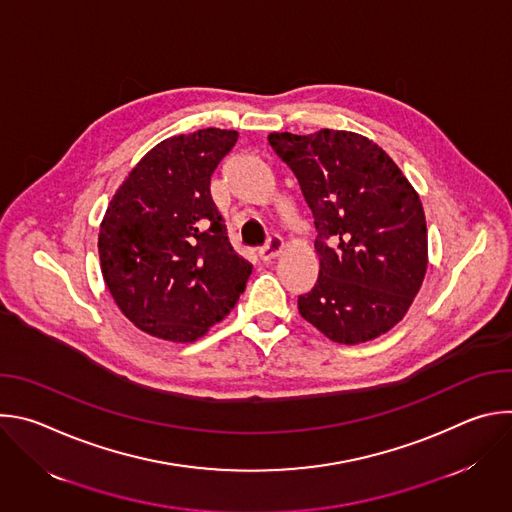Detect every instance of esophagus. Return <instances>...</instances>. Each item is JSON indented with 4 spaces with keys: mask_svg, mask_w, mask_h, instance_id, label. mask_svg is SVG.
I'll return each instance as SVG.
<instances>
[{
    "mask_svg": "<svg viewBox=\"0 0 512 512\" xmlns=\"http://www.w3.org/2000/svg\"><path fill=\"white\" fill-rule=\"evenodd\" d=\"M281 249H283V239H281L279 235H271V237L267 239V243L261 247L259 257H261L263 261H271V259H275V257L281 253Z\"/></svg>",
    "mask_w": 512,
    "mask_h": 512,
    "instance_id": "esophagus-1",
    "label": "esophagus"
}]
</instances>
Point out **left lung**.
Instances as JSON below:
<instances>
[{
	"label": "left lung",
	"mask_w": 512,
	"mask_h": 512,
	"mask_svg": "<svg viewBox=\"0 0 512 512\" xmlns=\"http://www.w3.org/2000/svg\"><path fill=\"white\" fill-rule=\"evenodd\" d=\"M312 210L320 275L298 298L304 320L340 344L389 332L407 314L427 269L421 200L369 137L320 129L269 133Z\"/></svg>",
	"instance_id": "obj_1"
}]
</instances>
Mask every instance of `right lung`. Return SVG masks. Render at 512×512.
Instances as JSON below:
<instances>
[{"label": "right lung", "instance_id": "obj_1", "mask_svg": "<svg viewBox=\"0 0 512 512\" xmlns=\"http://www.w3.org/2000/svg\"><path fill=\"white\" fill-rule=\"evenodd\" d=\"M239 133L198 129L164 139L115 192L99 231L103 279L143 332L194 342L245 291L253 265L229 243L210 176Z\"/></svg>", "mask_w": 512, "mask_h": 512}]
</instances>
